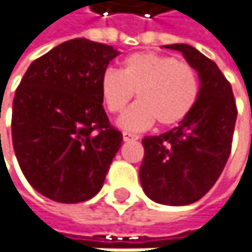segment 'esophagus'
Wrapping results in <instances>:
<instances>
[{"label": "esophagus", "mask_w": 252, "mask_h": 252, "mask_svg": "<svg viewBox=\"0 0 252 252\" xmlns=\"http://www.w3.org/2000/svg\"><path fill=\"white\" fill-rule=\"evenodd\" d=\"M138 136L133 135V133H129V132H123V141L125 142H129V141H136Z\"/></svg>", "instance_id": "esophagus-1"}]
</instances>
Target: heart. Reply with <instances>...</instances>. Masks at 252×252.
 I'll use <instances>...</instances> for the list:
<instances>
[{"label": "heart", "mask_w": 252, "mask_h": 252, "mask_svg": "<svg viewBox=\"0 0 252 252\" xmlns=\"http://www.w3.org/2000/svg\"><path fill=\"white\" fill-rule=\"evenodd\" d=\"M105 108L122 113L136 92L139 99L120 119L126 130H145L154 122L163 127L184 122L199 96V76L192 64L158 53H135L122 70L107 68L99 80Z\"/></svg>", "instance_id": "heart-1"}]
</instances>
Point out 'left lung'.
<instances>
[{
	"instance_id": "8db88e82",
	"label": "left lung",
	"mask_w": 252,
	"mask_h": 252,
	"mask_svg": "<svg viewBox=\"0 0 252 252\" xmlns=\"http://www.w3.org/2000/svg\"><path fill=\"white\" fill-rule=\"evenodd\" d=\"M181 51L199 76V96L189 116L172 130L145 136L139 179L144 192L164 205H188L202 198L221 175L230 156L236 122L232 86L213 60L187 44Z\"/></svg>"
}]
</instances>
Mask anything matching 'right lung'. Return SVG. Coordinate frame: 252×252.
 I'll return each instance as SVG.
<instances>
[{
  "label": "right lung",
  "mask_w": 252,
  "mask_h": 252,
  "mask_svg": "<svg viewBox=\"0 0 252 252\" xmlns=\"http://www.w3.org/2000/svg\"><path fill=\"white\" fill-rule=\"evenodd\" d=\"M117 56L111 45L70 39L31 64L16 91L11 135L19 166L32 188L53 201L95 196L122 147L99 88Z\"/></svg>",
  "instance_id": "1"
}]
</instances>
